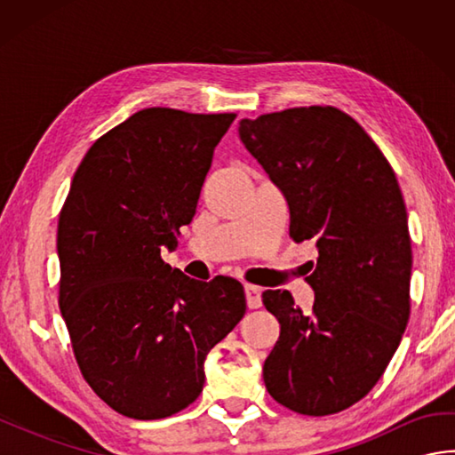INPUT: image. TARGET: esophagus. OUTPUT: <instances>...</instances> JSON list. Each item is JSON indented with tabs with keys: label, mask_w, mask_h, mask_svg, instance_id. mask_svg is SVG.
<instances>
[{
	"label": "esophagus",
	"mask_w": 455,
	"mask_h": 455,
	"mask_svg": "<svg viewBox=\"0 0 455 455\" xmlns=\"http://www.w3.org/2000/svg\"><path fill=\"white\" fill-rule=\"evenodd\" d=\"M244 293H246V303L250 308H259L262 307V289L258 285H244Z\"/></svg>",
	"instance_id": "obj_1"
}]
</instances>
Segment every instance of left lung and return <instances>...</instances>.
Returning a JSON list of instances; mask_svg holds the SVG:
<instances>
[{"label": "left lung", "mask_w": 455, "mask_h": 455, "mask_svg": "<svg viewBox=\"0 0 455 455\" xmlns=\"http://www.w3.org/2000/svg\"><path fill=\"white\" fill-rule=\"evenodd\" d=\"M240 139L289 205V236L315 240L311 315L282 289L262 293L279 321L264 363L267 393L308 417L363 399L399 347L411 316L407 207L389 160L331 105L240 121Z\"/></svg>", "instance_id": "8db88e82"}]
</instances>
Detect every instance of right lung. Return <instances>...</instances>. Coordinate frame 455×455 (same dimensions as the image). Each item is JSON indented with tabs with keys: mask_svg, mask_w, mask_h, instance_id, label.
I'll return each instance as SVG.
<instances>
[{
	"mask_svg": "<svg viewBox=\"0 0 455 455\" xmlns=\"http://www.w3.org/2000/svg\"><path fill=\"white\" fill-rule=\"evenodd\" d=\"M235 113L150 108L92 144L58 219V303L84 379L123 417L166 419L199 397L209 350L246 313L244 287L160 256L196 215Z\"/></svg>",
	"mask_w": 455,
	"mask_h": 455,
	"instance_id": "1",
	"label": "right lung"
}]
</instances>
